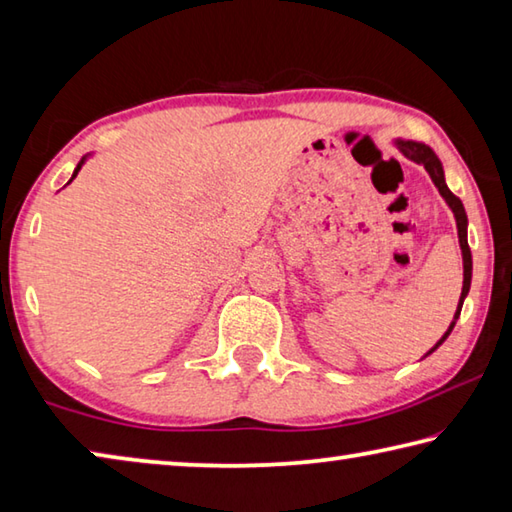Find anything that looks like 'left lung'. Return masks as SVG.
I'll return each mask as SVG.
<instances>
[{"mask_svg":"<svg viewBox=\"0 0 512 512\" xmlns=\"http://www.w3.org/2000/svg\"><path fill=\"white\" fill-rule=\"evenodd\" d=\"M393 143H396V148H398L407 159L416 161V164H420V166H425L429 177H432L434 186L438 188V193H441V197L447 202V206H450V209H452L454 220H456V229H459V245H461V256H463V290H461L459 306H456V312H454V319H452L450 328L445 330V335H443L441 339H438L434 348H429L427 355H432V353L436 351V348L441 346L447 337H450L452 328H454V324H456V319H459V315H461L463 301H465V297H468V292H470V283H472V254H470V245H468V215H465L463 202L450 191V188H447L443 164H441V159L436 157V152H434L432 148L425 146L423 141H411V139H396ZM427 355H425V357H427Z\"/></svg>","mask_w":512,"mask_h":512,"instance_id":"1","label":"left lung"}]
</instances>
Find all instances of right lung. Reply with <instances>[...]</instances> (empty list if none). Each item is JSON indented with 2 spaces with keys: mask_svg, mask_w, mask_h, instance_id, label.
I'll return each instance as SVG.
<instances>
[{
  "mask_svg": "<svg viewBox=\"0 0 512 512\" xmlns=\"http://www.w3.org/2000/svg\"><path fill=\"white\" fill-rule=\"evenodd\" d=\"M89 157H92V155H85V157H83V159H80V161H78V166H76V168H74V175H71V179H74V177H76V175H78V170H80V168H83V164H85V161H87V159H89ZM71 179H69V182H67V184H71Z\"/></svg>",
  "mask_w": 512,
  "mask_h": 512,
  "instance_id": "add662e5",
  "label": "right lung"
}]
</instances>
